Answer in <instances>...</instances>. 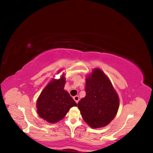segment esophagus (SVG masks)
<instances>
[{
    "label": "esophagus",
    "instance_id": "1",
    "mask_svg": "<svg viewBox=\"0 0 153 153\" xmlns=\"http://www.w3.org/2000/svg\"><path fill=\"white\" fill-rule=\"evenodd\" d=\"M73 100L75 101V102H76V103H78V101H79V97H78V96H74V97H73Z\"/></svg>",
    "mask_w": 153,
    "mask_h": 153
}]
</instances>
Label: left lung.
Returning a JSON list of instances; mask_svg holds the SVG:
<instances>
[{"label":"left lung","instance_id":"8db88e82","mask_svg":"<svg viewBox=\"0 0 153 153\" xmlns=\"http://www.w3.org/2000/svg\"><path fill=\"white\" fill-rule=\"evenodd\" d=\"M85 82L86 95L78 103L82 117L92 128L106 126L117 113L119 96L109 78L100 68H94Z\"/></svg>","mask_w":153,"mask_h":153}]
</instances>
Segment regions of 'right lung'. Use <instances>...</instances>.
Wrapping results in <instances>:
<instances>
[{"label":"right lung","mask_w":153,"mask_h":153,"mask_svg":"<svg viewBox=\"0 0 153 153\" xmlns=\"http://www.w3.org/2000/svg\"><path fill=\"white\" fill-rule=\"evenodd\" d=\"M65 84V75L62 73L59 79L51 80L37 100V113L49 123L53 124L61 121L69 109L77 106L68 92L64 89Z\"/></svg>","instance_id":"add662e5"}]
</instances>
